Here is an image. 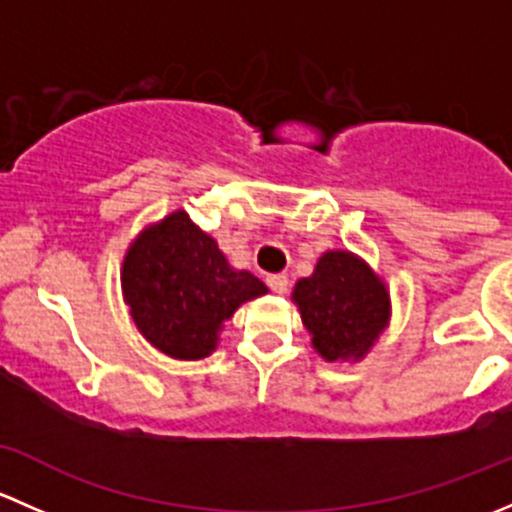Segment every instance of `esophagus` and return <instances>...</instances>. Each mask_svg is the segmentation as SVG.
<instances>
[{
  "mask_svg": "<svg viewBox=\"0 0 512 512\" xmlns=\"http://www.w3.org/2000/svg\"><path fill=\"white\" fill-rule=\"evenodd\" d=\"M267 285H270L272 292L285 294L289 287V280H287V275H267Z\"/></svg>",
  "mask_w": 512,
  "mask_h": 512,
  "instance_id": "1",
  "label": "esophagus"
}]
</instances>
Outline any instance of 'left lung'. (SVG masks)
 I'll return each instance as SVG.
<instances>
[{
	"label": "left lung",
	"mask_w": 512,
	"mask_h": 512,
	"mask_svg": "<svg viewBox=\"0 0 512 512\" xmlns=\"http://www.w3.org/2000/svg\"><path fill=\"white\" fill-rule=\"evenodd\" d=\"M294 304L327 361H359L389 324L391 299L379 275L347 250L324 252L312 277L294 285Z\"/></svg>",
	"instance_id": "8db88e82"
}]
</instances>
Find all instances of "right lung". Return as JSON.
Masks as SVG:
<instances>
[{
  "label": "right lung",
  "mask_w": 512,
  "mask_h": 512,
  "mask_svg": "<svg viewBox=\"0 0 512 512\" xmlns=\"http://www.w3.org/2000/svg\"><path fill=\"white\" fill-rule=\"evenodd\" d=\"M121 289L138 332L173 359H205L240 304L267 294L178 210L146 227L123 257Z\"/></svg>",
  "instance_id": "obj_1"
}]
</instances>
